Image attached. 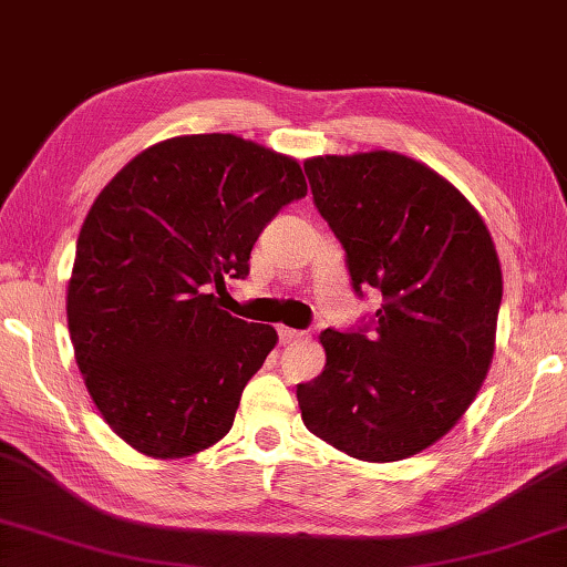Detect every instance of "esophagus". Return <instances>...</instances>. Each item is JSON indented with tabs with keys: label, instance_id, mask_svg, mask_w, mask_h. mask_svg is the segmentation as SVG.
<instances>
[{
	"label": "esophagus",
	"instance_id": "esophagus-1",
	"mask_svg": "<svg viewBox=\"0 0 567 567\" xmlns=\"http://www.w3.org/2000/svg\"><path fill=\"white\" fill-rule=\"evenodd\" d=\"M277 334H280L282 344H292V342H297V339L305 337L300 329H290V327H280V329H277Z\"/></svg>",
	"mask_w": 567,
	"mask_h": 567
}]
</instances>
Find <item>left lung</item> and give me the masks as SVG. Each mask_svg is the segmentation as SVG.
Returning <instances> with one entry per match:
<instances>
[{"label":"left lung","mask_w":567,"mask_h":567,"mask_svg":"<svg viewBox=\"0 0 567 567\" xmlns=\"http://www.w3.org/2000/svg\"><path fill=\"white\" fill-rule=\"evenodd\" d=\"M305 173L354 292L374 287L384 300L359 332L319 334L324 372L297 386L305 426L359 461L421 454L458 424L491 369L496 245L454 183L396 151L315 156Z\"/></svg>","instance_id":"obj_1"}]
</instances>
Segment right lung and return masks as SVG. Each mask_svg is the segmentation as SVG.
<instances>
[{
	"instance_id": "right-lung-1",
	"label": "right lung",
	"mask_w": 567,
	"mask_h": 567,
	"mask_svg": "<svg viewBox=\"0 0 567 567\" xmlns=\"http://www.w3.org/2000/svg\"><path fill=\"white\" fill-rule=\"evenodd\" d=\"M305 195L300 163L233 133L161 141L99 193L66 287L69 334L101 416L138 454L185 458L230 431L277 332L218 295Z\"/></svg>"
}]
</instances>
